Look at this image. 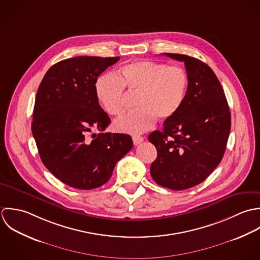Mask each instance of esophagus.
<instances>
[{"instance_id": "obj_1", "label": "esophagus", "mask_w": 260, "mask_h": 260, "mask_svg": "<svg viewBox=\"0 0 260 260\" xmlns=\"http://www.w3.org/2000/svg\"><path fill=\"white\" fill-rule=\"evenodd\" d=\"M133 142H134L135 146H139L141 143L144 142V138L140 137V136H135V137H133Z\"/></svg>"}]
</instances>
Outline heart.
Returning <instances> with one entry per match:
<instances>
[{
    "label": "heart",
    "mask_w": 260,
    "mask_h": 260,
    "mask_svg": "<svg viewBox=\"0 0 260 260\" xmlns=\"http://www.w3.org/2000/svg\"><path fill=\"white\" fill-rule=\"evenodd\" d=\"M124 88L137 93L138 109L126 112L113 122L116 132L138 135L161 120L173 119L184 104L188 76L179 66L143 60L128 63L114 75L101 76L95 94L104 111L117 115L123 110Z\"/></svg>",
    "instance_id": "heart-1"
}]
</instances>
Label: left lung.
<instances>
[{"label":"left lung","mask_w":260,"mask_h":260,"mask_svg":"<svg viewBox=\"0 0 260 260\" xmlns=\"http://www.w3.org/2000/svg\"><path fill=\"white\" fill-rule=\"evenodd\" d=\"M164 55L185 63L188 88L179 113L149 141L157 156L151 176L157 185L186 190L202 183L224 156L231 114L224 90L206 63L183 54Z\"/></svg>","instance_id":"8db88e82"}]
</instances>
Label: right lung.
I'll use <instances>...</instances> for the list:
<instances>
[{
	"label": "right lung",
	"mask_w": 260,
	"mask_h": 260,
	"mask_svg": "<svg viewBox=\"0 0 260 260\" xmlns=\"http://www.w3.org/2000/svg\"><path fill=\"white\" fill-rule=\"evenodd\" d=\"M119 57L77 56L54 64L35 100L32 134L44 166L64 184L95 189L133 148L132 137L104 133L110 118L95 94L98 77ZM92 129L101 133L89 135Z\"/></svg>",
	"instance_id": "right-lung-1"
}]
</instances>
